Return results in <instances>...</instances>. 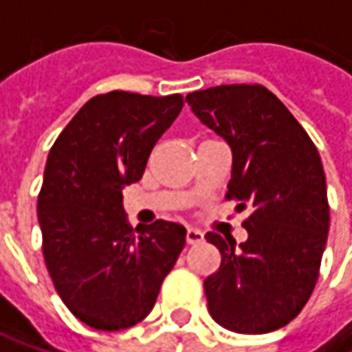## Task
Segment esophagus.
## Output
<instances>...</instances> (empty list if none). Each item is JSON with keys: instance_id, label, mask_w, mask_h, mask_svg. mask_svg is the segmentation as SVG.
<instances>
[{"instance_id": "obj_1", "label": "esophagus", "mask_w": 352, "mask_h": 352, "mask_svg": "<svg viewBox=\"0 0 352 352\" xmlns=\"http://www.w3.org/2000/svg\"><path fill=\"white\" fill-rule=\"evenodd\" d=\"M185 241H187V245H197V243L204 241V232H199V230H195V228H187Z\"/></svg>"}]
</instances>
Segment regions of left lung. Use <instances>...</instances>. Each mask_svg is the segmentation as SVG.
Listing matches in <instances>:
<instances>
[{
  "label": "left lung",
  "mask_w": 352,
  "mask_h": 352,
  "mask_svg": "<svg viewBox=\"0 0 352 352\" xmlns=\"http://www.w3.org/2000/svg\"><path fill=\"white\" fill-rule=\"evenodd\" d=\"M232 151L228 199L248 208V239L208 232L222 254L204 281L208 310L226 330L273 332L302 312L328 239L326 177L312 138L263 85H218L185 98Z\"/></svg>",
  "instance_id": "8db88e82"
}]
</instances>
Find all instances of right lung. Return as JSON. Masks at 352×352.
Wrapping results in <instances>:
<instances>
[{"instance_id": "obj_1", "label": "right lung", "mask_w": 352, "mask_h": 352, "mask_svg": "<svg viewBox=\"0 0 352 352\" xmlns=\"http://www.w3.org/2000/svg\"><path fill=\"white\" fill-rule=\"evenodd\" d=\"M183 107L179 94L91 98L52 144L38 195L42 252L54 289L83 324L124 330L148 316L185 246V228L132 226L122 206Z\"/></svg>"}]
</instances>
